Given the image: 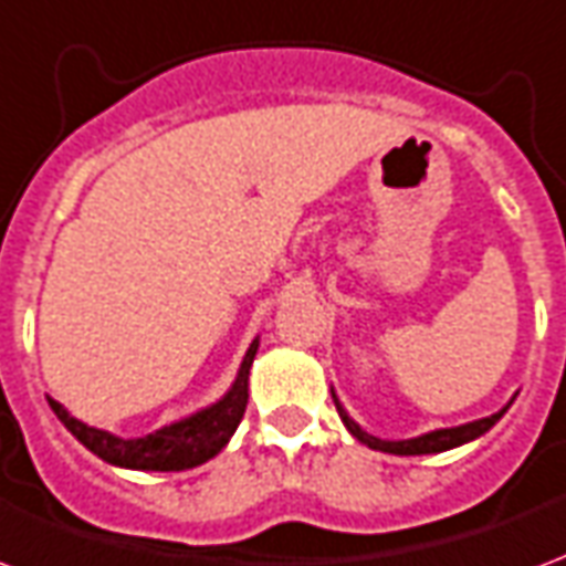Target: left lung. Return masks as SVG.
I'll use <instances>...</instances> for the list:
<instances>
[{"label":"left lung","mask_w":566,"mask_h":566,"mask_svg":"<svg viewBox=\"0 0 566 566\" xmlns=\"http://www.w3.org/2000/svg\"><path fill=\"white\" fill-rule=\"evenodd\" d=\"M331 397H334V406H337L339 418L346 423V429L360 441V444H367L373 450H381V453H394V457H423V453H441V450H453L460 448V444H469V441L480 439L483 432H490L501 418H504V411L510 409V399L507 406L490 418H480V420H471V423H460V427H448V429H432V432H423L418 439H399V441H390V439H376V436H369L367 429H360L358 420L348 418V411L343 409V402L337 399L334 388H331Z\"/></svg>","instance_id":"obj_1"}]
</instances>
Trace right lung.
<instances>
[{
	"label": "right lung",
	"mask_w": 566,
	"mask_h": 566,
	"mask_svg": "<svg viewBox=\"0 0 566 566\" xmlns=\"http://www.w3.org/2000/svg\"><path fill=\"white\" fill-rule=\"evenodd\" d=\"M259 337L250 343L248 355L238 367L235 381L229 385V390L218 402H211L206 409L193 411L187 418L160 427L148 436L139 439H122L113 436L106 429L88 427L83 420H76L71 411L56 402L53 397H46L50 409L56 411V418L67 427V432L74 436L83 448H88L95 457H101L109 465L118 469H134V471H185L197 469L211 457H218L220 450L227 448L232 432L238 429L244 409H248V381H250V367L256 358Z\"/></svg>",
	"instance_id": "add662e5"
}]
</instances>
